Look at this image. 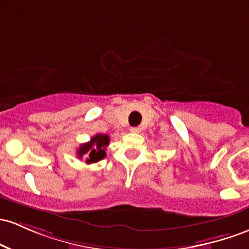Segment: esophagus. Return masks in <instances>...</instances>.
Instances as JSON below:
<instances>
[{
	"label": "esophagus",
	"mask_w": 249,
	"mask_h": 249,
	"mask_svg": "<svg viewBox=\"0 0 249 249\" xmlns=\"http://www.w3.org/2000/svg\"><path fill=\"white\" fill-rule=\"evenodd\" d=\"M130 131L132 133H139V132H141V129H139V127H131Z\"/></svg>",
	"instance_id": "obj_1"
}]
</instances>
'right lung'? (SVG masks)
I'll return each instance as SVG.
<instances>
[{
  "label": "right lung",
  "mask_w": 249,
  "mask_h": 249,
  "mask_svg": "<svg viewBox=\"0 0 249 249\" xmlns=\"http://www.w3.org/2000/svg\"><path fill=\"white\" fill-rule=\"evenodd\" d=\"M108 143H110V137L107 135L98 133L94 137H92L89 142L81 144L78 151H76V156L79 158H83L85 156L87 164L99 162L100 160L106 157L105 151Z\"/></svg>",
  "instance_id": "obj_1"
}]
</instances>
